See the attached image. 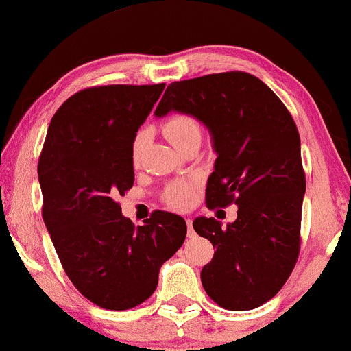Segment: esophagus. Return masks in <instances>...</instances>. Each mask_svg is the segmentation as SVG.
<instances>
[{"mask_svg": "<svg viewBox=\"0 0 351 351\" xmlns=\"http://www.w3.org/2000/svg\"><path fill=\"white\" fill-rule=\"evenodd\" d=\"M185 223H187V228H189V237H193L195 236V231H193V228H192V219L190 218H185Z\"/></svg>", "mask_w": 351, "mask_h": 351, "instance_id": "obj_1", "label": "esophagus"}]
</instances>
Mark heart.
I'll return each mask as SVG.
<instances>
[{"mask_svg": "<svg viewBox=\"0 0 351 351\" xmlns=\"http://www.w3.org/2000/svg\"><path fill=\"white\" fill-rule=\"evenodd\" d=\"M162 132L177 149L182 148L185 143L193 140V138H202L200 123L192 115L187 114H177L172 115L171 119H167L162 125ZM146 145H148V132L146 130H140L132 143L133 166H138L141 162ZM164 198H166L169 205L176 206V208H187L193 198V182H190V180H180V182L171 184L166 189Z\"/></svg>", "mask_w": 351, "mask_h": 351, "instance_id": "b5f03b06", "label": "heart"}]
</instances>
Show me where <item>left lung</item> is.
Here are the masks:
<instances>
[{
    "label": "left lung",
    "instance_id": "1",
    "mask_svg": "<svg viewBox=\"0 0 351 351\" xmlns=\"http://www.w3.org/2000/svg\"><path fill=\"white\" fill-rule=\"evenodd\" d=\"M171 110L193 115L213 136L218 158L206 206L237 205L226 228L205 216L193 221L216 249L202 268L203 288L224 309L258 308L287 283L300 255L306 176L295 120L274 90L244 71L171 83L154 114Z\"/></svg>",
    "mask_w": 351,
    "mask_h": 351
}]
</instances>
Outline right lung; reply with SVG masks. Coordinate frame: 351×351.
Here are the masks:
<instances>
[{
  "instance_id": "1",
  "label": "right lung",
  "mask_w": 351,
  "mask_h": 351,
  "mask_svg": "<svg viewBox=\"0 0 351 351\" xmlns=\"http://www.w3.org/2000/svg\"><path fill=\"white\" fill-rule=\"evenodd\" d=\"M164 86L80 90L51 117L38 158L43 223L64 274L104 309H132L148 300L159 268L187 234L182 216L159 210L135 226L115 200L133 187V138Z\"/></svg>"
}]
</instances>
